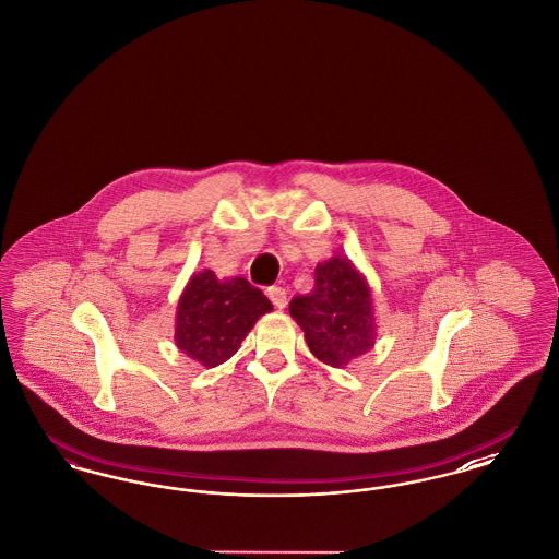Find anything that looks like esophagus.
<instances>
[{
	"mask_svg": "<svg viewBox=\"0 0 559 559\" xmlns=\"http://www.w3.org/2000/svg\"><path fill=\"white\" fill-rule=\"evenodd\" d=\"M267 297H270V301H272L278 310H283V308L287 306V292H285L283 287H270V289H267Z\"/></svg>",
	"mask_w": 559,
	"mask_h": 559,
	"instance_id": "1",
	"label": "esophagus"
}]
</instances>
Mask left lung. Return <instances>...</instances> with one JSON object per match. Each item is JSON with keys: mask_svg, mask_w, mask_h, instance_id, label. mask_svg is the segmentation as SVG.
I'll list each match as a JSON object with an SVG mask.
<instances>
[{"mask_svg": "<svg viewBox=\"0 0 559 559\" xmlns=\"http://www.w3.org/2000/svg\"><path fill=\"white\" fill-rule=\"evenodd\" d=\"M289 312L310 352L329 367L344 369L377 342L371 285L342 255L320 262L314 289L293 297Z\"/></svg>", "mask_w": 559, "mask_h": 559, "instance_id": "8db88e82", "label": "left lung"}]
</instances>
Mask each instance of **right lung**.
Wrapping results in <instances>:
<instances>
[{
	"label": "right lung",
	"instance_id": "obj_1",
	"mask_svg": "<svg viewBox=\"0 0 559 559\" xmlns=\"http://www.w3.org/2000/svg\"><path fill=\"white\" fill-rule=\"evenodd\" d=\"M272 304L249 281L194 272L176 308V346L205 369L226 362Z\"/></svg>",
	"mask_w": 559,
	"mask_h": 559
}]
</instances>
